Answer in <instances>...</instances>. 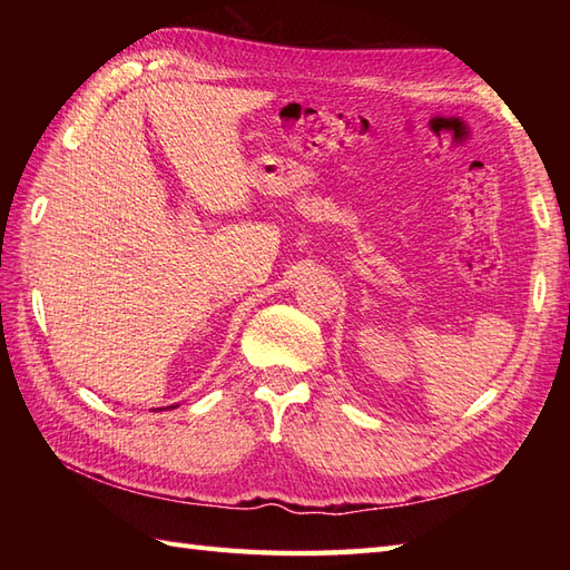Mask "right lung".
<instances>
[{
	"label": "right lung",
	"instance_id": "add662e5",
	"mask_svg": "<svg viewBox=\"0 0 570 570\" xmlns=\"http://www.w3.org/2000/svg\"><path fill=\"white\" fill-rule=\"evenodd\" d=\"M168 409H171V406H168Z\"/></svg>",
	"mask_w": 570,
	"mask_h": 570
}]
</instances>
